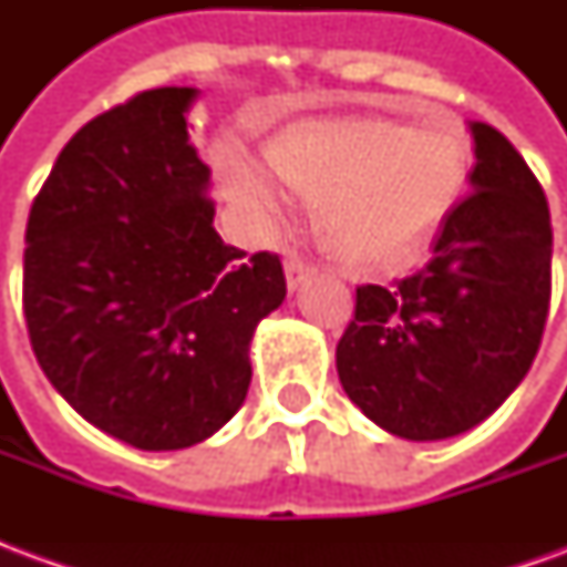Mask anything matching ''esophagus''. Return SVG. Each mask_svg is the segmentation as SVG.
<instances>
[{
	"label": "esophagus",
	"mask_w": 567,
	"mask_h": 567,
	"mask_svg": "<svg viewBox=\"0 0 567 567\" xmlns=\"http://www.w3.org/2000/svg\"><path fill=\"white\" fill-rule=\"evenodd\" d=\"M312 272L316 270H312L309 264H303L300 258H295V255L285 260V279H288V288H291V291H295V288H300V282H303V279H309Z\"/></svg>",
	"instance_id": "34e87169"
}]
</instances>
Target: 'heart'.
<instances>
[{
    "instance_id": "obj_1",
    "label": "heart",
    "mask_w": 567,
    "mask_h": 567,
    "mask_svg": "<svg viewBox=\"0 0 567 567\" xmlns=\"http://www.w3.org/2000/svg\"><path fill=\"white\" fill-rule=\"evenodd\" d=\"M267 173L295 197L316 203L321 248L352 270L404 260L458 206L474 145L450 117L410 127L382 115L303 117L264 145ZM239 197L260 218L279 215V199L246 169Z\"/></svg>"
}]
</instances>
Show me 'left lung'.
<instances>
[{
  "label": "left lung",
  "mask_w": 567,
  "mask_h": 567,
  "mask_svg": "<svg viewBox=\"0 0 567 567\" xmlns=\"http://www.w3.org/2000/svg\"><path fill=\"white\" fill-rule=\"evenodd\" d=\"M474 169L431 243L394 288L361 285L337 343L349 401L389 434L446 440L498 410L525 380L549 312L553 227L523 154L471 121Z\"/></svg>",
  "instance_id": "left-lung-1"
}]
</instances>
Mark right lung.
Returning <instances> with one entry per match:
<instances>
[{
  "label": "right lung",
  "mask_w": 567,
  "mask_h": 567,
  "mask_svg": "<svg viewBox=\"0 0 567 567\" xmlns=\"http://www.w3.org/2000/svg\"><path fill=\"white\" fill-rule=\"evenodd\" d=\"M197 87L115 105L60 151L32 199L23 316L44 377L136 450H187L243 406L248 346L285 300L282 260L215 234L187 136Z\"/></svg>",
  "instance_id": "obj_1"
}]
</instances>
